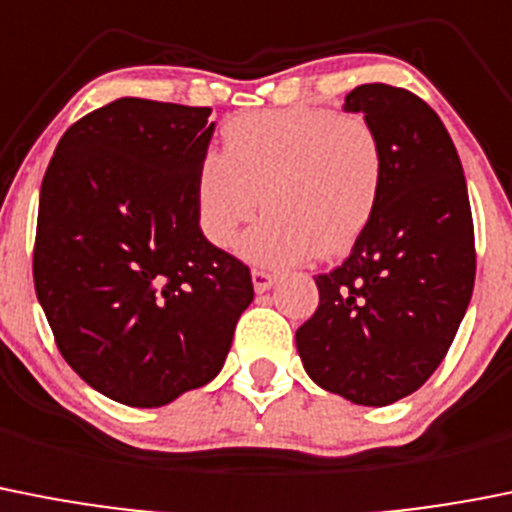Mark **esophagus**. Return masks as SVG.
Segmentation results:
<instances>
[{
  "instance_id": "esophagus-1",
  "label": "esophagus",
  "mask_w": 512,
  "mask_h": 512,
  "mask_svg": "<svg viewBox=\"0 0 512 512\" xmlns=\"http://www.w3.org/2000/svg\"><path fill=\"white\" fill-rule=\"evenodd\" d=\"M251 281H253V289H256L259 294L269 292V289L276 284V274H271V271H264V269H253Z\"/></svg>"
}]
</instances>
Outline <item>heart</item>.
Returning a JSON list of instances; mask_svg holds the SVG:
<instances>
[{
  "instance_id": "heart-1",
  "label": "heart",
  "mask_w": 512,
  "mask_h": 512,
  "mask_svg": "<svg viewBox=\"0 0 512 512\" xmlns=\"http://www.w3.org/2000/svg\"><path fill=\"white\" fill-rule=\"evenodd\" d=\"M386 187L381 139L363 116L327 109L256 111L223 126V152L195 175V215L205 241L228 248L243 225L248 264L281 269L340 259L365 236Z\"/></svg>"
}]
</instances>
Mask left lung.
I'll return each instance as SVG.
<instances>
[{
	"label": "left lung",
	"instance_id": "1",
	"mask_svg": "<svg viewBox=\"0 0 512 512\" xmlns=\"http://www.w3.org/2000/svg\"><path fill=\"white\" fill-rule=\"evenodd\" d=\"M381 139L386 187L373 223L330 274L297 330L317 386L360 406H388L439 368L475 287V228L462 162L429 103L365 83L345 96Z\"/></svg>",
	"mask_w": 512,
	"mask_h": 512
}]
</instances>
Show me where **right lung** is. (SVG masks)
I'll list each match as a JSON object with an SVG mask.
<instances>
[{
	"label": "right lung",
	"instance_id": "1",
	"mask_svg": "<svg viewBox=\"0 0 512 512\" xmlns=\"http://www.w3.org/2000/svg\"><path fill=\"white\" fill-rule=\"evenodd\" d=\"M208 116L116 98L65 131L42 177L37 299L65 363L137 409L213 381L253 302L248 266L198 228Z\"/></svg>",
	"mask_w": 512,
	"mask_h": 512
}]
</instances>
